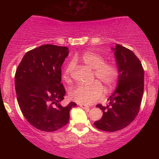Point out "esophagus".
I'll list each match as a JSON object with an SVG mask.
<instances>
[{
  "label": "esophagus",
  "mask_w": 159,
  "mask_h": 159,
  "mask_svg": "<svg viewBox=\"0 0 159 159\" xmlns=\"http://www.w3.org/2000/svg\"><path fill=\"white\" fill-rule=\"evenodd\" d=\"M79 105H80V107H81V108H84V109H85L86 111H89L90 110L89 107L88 106V105H83V104H80Z\"/></svg>",
  "instance_id": "esophagus-1"
}]
</instances>
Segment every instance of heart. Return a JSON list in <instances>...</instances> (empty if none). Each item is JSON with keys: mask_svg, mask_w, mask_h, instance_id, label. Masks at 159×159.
Wrapping results in <instances>:
<instances>
[{"mask_svg": "<svg viewBox=\"0 0 159 159\" xmlns=\"http://www.w3.org/2000/svg\"><path fill=\"white\" fill-rule=\"evenodd\" d=\"M81 61L84 65L93 69V81L89 85L78 84L69 90L68 96L71 101L80 104H92L98 102L104 94L103 87L105 86L109 90L116 84L119 77V69L115 63L105 61L101 54L91 51H87L81 56L75 55L71 61L67 65L64 70L63 78L66 81H69L74 69V62ZM99 82L98 83V81Z\"/></svg>", "mask_w": 159, "mask_h": 159, "instance_id": "obj_1", "label": "heart"}]
</instances>
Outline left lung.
I'll list each match as a JSON object with an SVG mask.
<instances>
[{
	"label": "left lung",
	"instance_id": "obj_1",
	"mask_svg": "<svg viewBox=\"0 0 159 159\" xmlns=\"http://www.w3.org/2000/svg\"><path fill=\"white\" fill-rule=\"evenodd\" d=\"M115 55L119 69L118 87L108 98V105H97L103 116L94 126L105 131H118L131 124L140 110L144 91V69L140 60L131 51L116 44Z\"/></svg>",
	"mask_w": 159,
	"mask_h": 159
}]
</instances>
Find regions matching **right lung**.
<instances>
[{"label":"right lung","instance_id":"add662e5","mask_svg":"<svg viewBox=\"0 0 159 159\" xmlns=\"http://www.w3.org/2000/svg\"><path fill=\"white\" fill-rule=\"evenodd\" d=\"M68 53L67 47L44 44L28 51L16 70L20 109L27 121L41 131L51 132L66 125L70 110L77 105L60 104L66 93L61 83V68Z\"/></svg>","mask_w":159,"mask_h":159}]
</instances>
